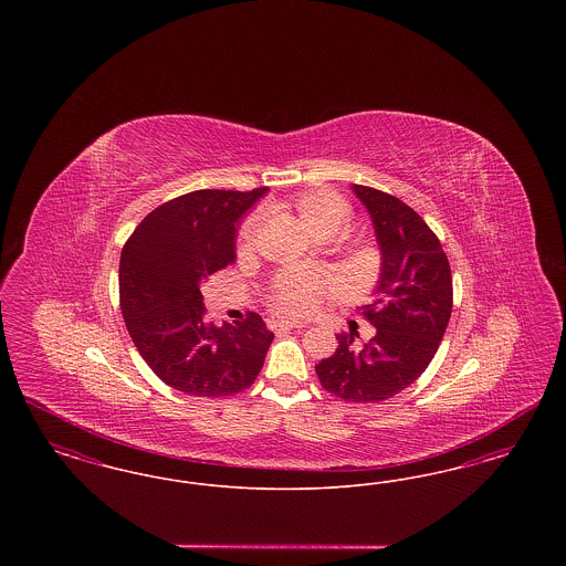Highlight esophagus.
<instances>
[{"mask_svg": "<svg viewBox=\"0 0 566 566\" xmlns=\"http://www.w3.org/2000/svg\"><path fill=\"white\" fill-rule=\"evenodd\" d=\"M270 326L273 328V331H280V328H303L305 324L289 323V321H271Z\"/></svg>", "mask_w": 566, "mask_h": 566, "instance_id": "esophagus-1", "label": "esophagus"}]
</instances>
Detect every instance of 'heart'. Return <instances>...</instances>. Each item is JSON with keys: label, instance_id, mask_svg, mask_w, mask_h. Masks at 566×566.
<instances>
[{"label": "heart", "instance_id": "obj_1", "mask_svg": "<svg viewBox=\"0 0 566 566\" xmlns=\"http://www.w3.org/2000/svg\"><path fill=\"white\" fill-rule=\"evenodd\" d=\"M293 210L305 229L316 233L323 227H342L346 222L348 208L331 190H305L293 199ZM256 240V220H248L240 231L238 252L245 256L252 252ZM335 289V280L328 273H303V275H282L271 295V305L280 314L298 316L312 310L318 296Z\"/></svg>", "mask_w": 566, "mask_h": 566}]
</instances>
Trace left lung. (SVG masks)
Masks as SVG:
<instances>
[{
    "instance_id": "obj_1",
    "label": "left lung",
    "mask_w": 566,
    "mask_h": 566,
    "mask_svg": "<svg viewBox=\"0 0 566 566\" xmlns=\"http://www.w3.org/2000/svg\"><path fill=\"white\" fill-rule=\"evenodd\" d=\"M350 189L371 218L379 248L376 298L360 307L376 335L356 346L352 331L337 333V350L316 365V374L324 390L344 401L377 403L429 367L452 314V273L420 214L388 192Z\"/></svg>"
}]
</instances>
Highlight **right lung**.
I'll list each match as a JSON object with an SVG mask.
<instances>
[{
	"label": "right lung",
	"mask_w": 566,
	"mask_h": 566,
	"mask_svg": "<svg viewBox=\"0 0 566 566\" xmlns=\"http://www.w3.org/2000/svg\"><path fill=\"white\" fill-rule=\"evenodd\" d=\"M270 189L195 190L135 227L120 252V310L135 348L167 386L229 397L263 369L273 333L259 314L238 326L203 318L201 286L235 263L238 231Z\"/></svg>",
	"instance_id": "1"
}]
</instances>
